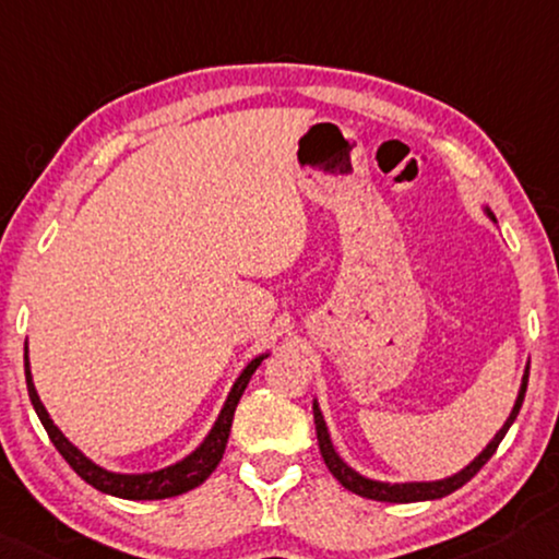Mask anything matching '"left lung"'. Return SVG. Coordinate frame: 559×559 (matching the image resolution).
I'll return each mask as SVG.
<instances>
[{"label":"left lung","mask_w":559,"mask_h":559,"mask_svg":"<svg viewBox=\"0 0 559 559\" xmlns=\"http://www.w3.org/2000/svg\"><path fill=\"white\" fill-rule=\"evenodd\" d=\"M486 215H489L493 223H497V217L491 215V210L486 207ZM526 382H530V367L524 369V377H522V388H519V395H516V403L512 407V413H509V418L504 426L489 445L484 448L481 453L476 455L474 461L468 463L466 468H461L459 474L448 476V478H440V481H407V484H388V481H374V478H367L357 474L355 468H349L347 463L340 459V453L334 451L332 445V438H329V430H326V423H324V415L319 411V403L313 400V423H317V438H319V451H321V459H324L326 468L332 471V476L340 481L344 489L359 493V497H367V499H374V501H392V504H407V501H428V499H443L448 493H453L455 489H461L463 484L471 481L478 471L484 468V463L491 459L493 453H497V448L501 443V438L507 436V430L512 428V423L516 420L519 415V407L524 403V392H526Z\"/></svg>","instance_id":"1"}]
</instances>
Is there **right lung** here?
<instances>
[{
	"instance_id": "obj_1",
	"label": "right lung",
	"mask_w": 559,
	"mask_h": 559,
	"mask_svg": "<svg viewBox=\"0 0 559 559\" xmlns=\"http://www.w3.org/2000/svg\"><path fill=\"white\" fill-rule=\"evenodd\" d=\"M269 355H258L250 365L242 369L238 380H235L230 395H227L223 411H219L215 426L207 433V438L194 448V451L187 455V459L171 463V466L162 468V471H152V474H114V471L100 468L98 463H93L91 459L78 451V448L70 443V440L60 433L58 426H55L50 415H47L45 405L40 403V395H37L35 382H33V372H29V361H27V347H25V377H27V392L29 400H33V407L37 413V418L50 436L52 445L58 448L62 459L70 463V468L75 471L78 476L83 478L85 484H91L93 489L111 493V497L119 499H131V501H152V499H169V497H179V493L194 489L200 486L204 478H207L212 471L217 468V463L223 461L227 438H230V426H233V415L235 407H238L242 392H246L250 377L261 361Z\"/></svg>"
}]
</instances>
